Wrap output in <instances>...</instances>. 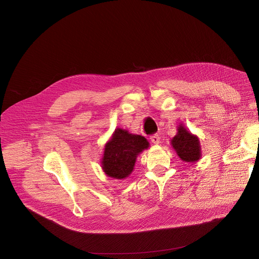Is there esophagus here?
<instances>
[{
    "mask_svg": "<svg viewBox=\"0 0 259 259\" xmlns=\"http://www.w3.org/2000/svg\"><path fill=\"white\" fill-rule=\"evenodd\" d=\"M159 135L158 134H153L150 137V141L153 143V144H159Z\"/></svg>",
    "mask_w": 259,
    "mask_h": 259,
    "instance_id": "34e87169",
    "label": "esophagus"
}]
</instances>
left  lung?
I'll return each mask as SVG.
<instances>
[{"label": "left lung", "mask_w": 259, "mask_h": 259, "mask_svg": "<svg viewBox=\"0 0 259 259\" xmlns=\"http://www.w3.org/2000/svg\"><path fill=\"white\" fill-rule=\"evenodd\" d=\"M172 146L176 153L185 161H196L200 158L199 141L195 135L188 132L182 125L179 132L172 139Z\"/></svg>", "instance_id": "left-lung-1"}]
</instances>
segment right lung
Here are the masks:
<instances>
[{"instance_id":"1","label":"right lung","mask_w":259,"mask_h":259,"mask_svg":"<svg viewBox=\"0 0 259 259\" xmlns=\"http://www.w3.org/2000/svg\"><path fill=\"white\" fill-rule=\"evenodd\" d=\"M148 147V141L142 135L117 128L105 147L102 161L104 172L113 179H126L132 172L139 153Z\"/></svg>"}]
</instances>
